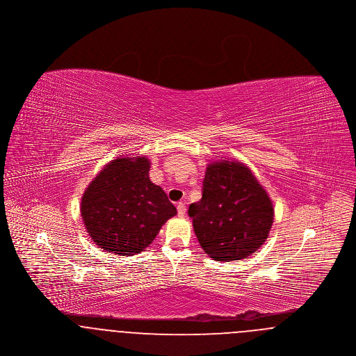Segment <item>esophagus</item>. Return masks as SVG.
<instances>
[{
	"instance_id": "34e87169",
	"label": "esophagus",
	"mask_w": 356,
	"mask_h": 356,
	"mask_svg": "<svg viewBox=\"0 0 356 356\" xmlns=\"http://www.w3.org/2000/svg\"><path fill=\"white\" fill-rule=\"evenodd\" d=\"M186 212V204L183 203V202H180V203H177V213H179V216H184Z\"/></svg>"
}]
</instances>
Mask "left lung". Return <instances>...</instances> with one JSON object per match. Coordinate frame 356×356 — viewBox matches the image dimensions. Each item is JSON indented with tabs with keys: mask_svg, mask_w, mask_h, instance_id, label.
Here are the masks:
<instances>
[{
	"mask_svg": "<svg viewBox=\"0 0 356 356\" xmlns=\"http://www.w3.org/2000/svg\"><path fill=\"white\" fill-rule=\"evenodd\" d=\"M204 252L218 261L247 259L273 222V203L244 163L222 157L207 165L203 197L188 208Z\"/></svg>",
	"mask_w": 356,
	"mask_h": 356,
	"instance_id": "obj_1",
	"label": "left lung"
}]
</instances>
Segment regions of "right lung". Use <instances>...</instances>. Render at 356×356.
Here are the masks:
<instances>
[{"label":"right lung","mask_w":356,"mask_h":356,"mask_svg":"<svg viewBox=\"0 0 356 356\" xmlns=\"http://www.w3.org/2000/svg\"><path fill=\"white\" fill-rule=\"evenodd\" d=\"M147 156L121 154L104 165L81 197V218L93 243L108 254L145 251L177 211L149 179Z\"/></svg>","instance_id":"obj_1"}]
</instances>
